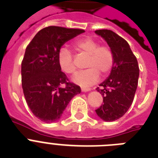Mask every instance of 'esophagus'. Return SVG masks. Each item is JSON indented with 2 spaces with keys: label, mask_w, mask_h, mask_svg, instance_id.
Here are the masks:
<instances>
[{
  "label": "esophagus",
  "mask_w": 158,
  "mask_h": 158,
  "mask_svg": "<svg viewBox=\"0 0 158 158\" xmlns=\"http://www.w3.org/2000/svg\"><path fill=\"white\" fill-rule=\"evenodd\" d=\"M81 91L83 92V93H86V92L90 91V89H84V88H82V89H81Z\"/></svg>",
  "instance_id": "esophagus-1"
}]
</instances>
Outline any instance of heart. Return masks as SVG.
I'll return each mask as SVG.
<instances>
[{
    "label": "heart",
    "instance_id": "heart-1",
    "mask_svg": "<svg viewBox=\"0 0 158 158\" xmlns=\"http://www.w3.org/2000/svg\"><path fill=\"white\" fill-rule=\"evenodd\" d=\"M74 47L80 52L88 55L86 67L89 69L79 72L73 77V82L81 87H89L95 84L100 74L106 75L110 72L114 64V55L107 46L99 45L96 40L91 38H84L77 40ZM58 63L66 74H74L76 67L73 62V54L65 47L58 52Z\"/></svg>",
    "mask_w": 158,
    "mask_h": 158
}]
</instances>
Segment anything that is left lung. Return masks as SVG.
Masks as SVG:
<instances>
[{
	"label": "left lung",
	"mask_w": 158,
	"mask_h": 158,
	"mask_svg": "<svg viewBox=\"0 0 158 158\" xmlns=\"http://www.w3.org/2000/svg\"><path fill=\"white\" fill-rule=\"evenodd\" d=\"M107 43L114 55V64L110 75L97 91L103 96L104 103L96 110L97 115L105 121L122 117L132 104L137 89L139 68L136 57L126 41L108 29L96 30Z\"/></svg>",
	"instance_id": "obj_1"
}]
</instances>
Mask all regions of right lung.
<instances>
[{
  "mask_svg": "<svg viewBox=\"0 0 158 158\" xmlns=\"http://www.w3.org/2000/svg\"><path fill=\"white\" fill-rule=\"evenodd\" d=\"M84 32L49 26L41 29L26 48L21 64L23 94L31 111L43 122L57 121L69 101L81 92L61 71L58 52L66 42Z\"/></svg>",
  "mask_w": 158,
  "mask_h": 158,
  "instance_id": "right-lung-1",
  "label": "right lung"
}]
</instances>
